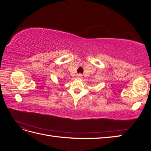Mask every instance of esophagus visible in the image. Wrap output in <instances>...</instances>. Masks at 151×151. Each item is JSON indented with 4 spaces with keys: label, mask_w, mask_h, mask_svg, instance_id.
Here are the masks:
<instances>
[{
    "label": "esophagus",
    "mask_w": 151,
    "mask_h": 151,
    "mask_svg": "<svg viewBox=\"0 0 151 151\" xmlns=\"http://www.w3.org/2000/svg\"><path fill=\"white\" fill-rule=\"evenodd\" d=\"M78 77L79 78H82V75H78Z\"/></svg>",
    "instance_id": "1"
}]
</instances>
